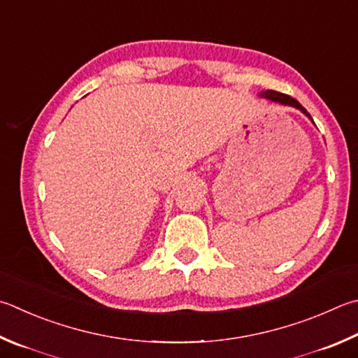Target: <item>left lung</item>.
Instances as JSON below:
<instances>
[{"label": "left lung", "mask_w": 358, "mask_h": 358, "mask_svg": "<svg viewBox=\"0 0 358 358\" xmlns=\"http://www.w3.org/2000/svg\"><path fill=\"white\" fill-rule=\"evenodd\" d=\"M258 95L262 96V99H266V100H269V101H272V103H278V105H283V106L296 108V109H299V111H301L303 115H307L311 122H313V119H311V115L307 113V109H305L297 100L291 99L289 95L275 92V90H262V92H259Z\"/></svg>", "instance_id": "8db88e82"}]
</instances>
